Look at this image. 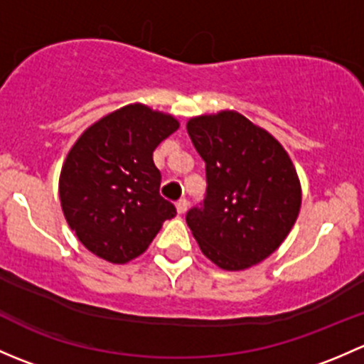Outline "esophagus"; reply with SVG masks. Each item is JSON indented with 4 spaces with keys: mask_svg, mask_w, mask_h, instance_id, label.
Listing matches in <instances>:
<instances>
[{
    "mask_svg": "<svg viewBox=\"0 0 364 364\" xmlns=\"http://www.w3.org/2000/svg\"><path fill=\"white\" fill-rule=\"evenodd\" d=\"M186 209H188V200L186 199H181L176 203V211H178V215H185Z\"/></svg>",
    "mask_w": 364,
    "mask_h": 364,
    "instance_id": "34e87169",
    "label": "esophagus"
}]
</instances>
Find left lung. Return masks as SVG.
<instances>
[{
    "instance_id": "left-lung-1",
    "label": "left lung",
    "mask_w": 364,
    "mask_h": 364,
    "mask_svg": "<svg viewBox=\"0 0 364 364\" xmlns=\"http://www.w3.org/2000/svg\"><path fill=\"white\" fill-rule=\"evenodd\" d=\"M205 161L208 196L186 223L200 252L225 271L262 262L289 236L301 209V183L291 156L267 130L236 111L186 123Z\"/></svg>"
}]
</instances>
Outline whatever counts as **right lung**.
<instances>
[{"mask_svg":"<svg viewBox=\"0 0 364 364\" xmlns=\"http://www.w3.org/2000/svg\"><path fill=\"white\" fill-rule=\"evenodd\" d=\"M178 128L172 114L137 102L100 117L70 148L60 174L61 209L91 253L130 262L174 218L176 208L159 192L153 151Z\"/></svg>","mask_w":364,"mask_h":364,"instance_id":"1","label":"right lung"}]
</instances>
